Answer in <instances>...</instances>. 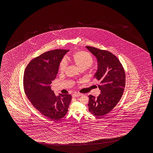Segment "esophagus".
<instances>
[{"instance_id": "1", "label": "esophagus", "mask_w": 153, "mask_h": 153, "mask_svg": "<svg viewBox=\"0 0 153 153\" xmlns=\"http://www.w3.org/2000/svg\"><path fill=\"white\" fill-rule=\"evenodd\" d=\"M82 94H80V93H78V92H75L74 94H72V96H73V97H79V96H80L82 95Z\"/></svg>"}]
</instances>
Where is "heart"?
Masks as SVG:
<instances>
[{"label":"heart","instance_id":"1","mask_svg":"<svg viewBox=\"0 0 153 153\" xmlns=\"http://www.w3.org/2000/svg\"><path fill=\"white\" fill-rule=\"evenodd\" d=\"M68 61L74 63L80 69H86L93 63V58L89 53L80 51L75 52L71 57H66L65 59H62L59 64V72L60 73L65 72L68 65L67 61Z\"/></svg>","mask_w":153,"mask_h":153}]
</instances>
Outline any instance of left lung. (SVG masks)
I'll return each mask as SVG.
<instances>
[{
    "mask_svg": "<svg viewBox=\"0 0 153 153\" xmlns=\"http://www.w3.org/2000/svg\"><path fill=\"white\" fill-rule=\"evenodd\" d=\"M86 48L96 57L98 69L94 78L100 81L101 94L96 98L89 95L88 111L97 117L108 114L120 100L125 87L126 75L123 66L112 53L94 47Z\"/></svg>",
    "mask_w": 153,
    "mask_h": 153,
    "instance_id": "8db88e82",
    "label": "left lung"
}]
</instances>
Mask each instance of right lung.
Segmentation results:
<instances>
[{
	"instance_id": "1",
	"label": "right lung",
	"mask_w": 153,
	"mask_h": 153,
	"mask_svg": "<svg viewBox=\"0 0 153 153\" xmlns=\"http://www.w3.org/2000/svg\"><path fill=\"white\" fill-rule=\"evenodd\" d=\"M68 51L56 49L44 52L33 59L24 72L23 88L28 99L36 110L52 120L65 116L72 100L71 94L56 96L50 87L59 63Z\"/></svg>"
}]
</instances>
